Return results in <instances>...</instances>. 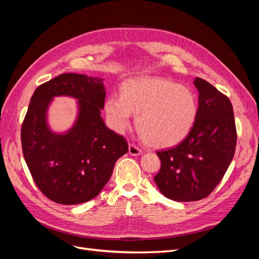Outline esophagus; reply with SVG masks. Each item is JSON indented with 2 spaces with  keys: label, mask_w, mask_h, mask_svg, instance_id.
Masks as SVG:
<instances>
[{
  "label": "esophagus",
  "mask_w": 259,
  "mask_h": 259,
  "mask_svg": "<svg viewBox=\"0 0 259 259\" xmlns=\"http://www.w3.org/2000/svg\"><path fill=\"white\" fill-rule=\"evenodd\" d=\"M142 149H139L137 146L133 145V144H130L128 145V153L132 154V155H139L142 154Z\"/></svg>",
  "instance_id": "34e87169"
}]
</instances>
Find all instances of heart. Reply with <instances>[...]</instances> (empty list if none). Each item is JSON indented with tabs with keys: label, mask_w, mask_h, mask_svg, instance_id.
I'll return each instance as SVG.
<instances>
[{
	"label": "heart",
	"mask_w": 259,
	"mask_h": 259,
	"mask_svg": "<svg viewBox=\"0 0 259 259\" xmlns=\"http://www.w3.org/2000/svg\"><path fill=\"white\" fill-rule=\"evenodd\" d=\"M105 111L116 133L128 128L136 114V127L154 148L178 144L189 134L198 113L194 94L186 86L159 76L138 77L122 86V95L109 96Z\"/></svg>",
	"instance_id": "obj_1"
}]
</instances>
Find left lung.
Here are the masks:
<instances>
[{
  "label": "left lung",
  "instance_id": "8db88e82",
  "mask_svg": "<svg viewBox=\"0 0 259 259\" xmlns=\"http://www.w3.org/2000/svg\"><path fill=\"white\" fill-rule=\"evenodd\" d=\"M197 117L176 147L156 151L161 168L154 182L164 197L178 202L204 199L221 183L233 159L237 128L229 98L201 77Z\"/></svg>",
  "mask_w": 259,
  "mask_h": 259
}]
</instances>
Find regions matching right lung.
<instances>
[{
	"mask_svg": "<svg viewBox=\"0 0 259 259\" xmlns=\"http://www.w3.org/2000/svg\"><path fill=\"white\" fill-rule=\"evenodd\" d=\"M103 79L64 73L34 91L21 126L23 158L38 189L50 200L72 205L97 197L110 179L116 160L128 151L122 135L100 116L105 107ZM55 96L79 99V115L65 135H55L46 111Z\"/></svg>",
	"mask_w": 259,
	"mask_h": 259,
	"instance_id": "right-lung-1",
	"label": "right lung"
}]
</instances>
